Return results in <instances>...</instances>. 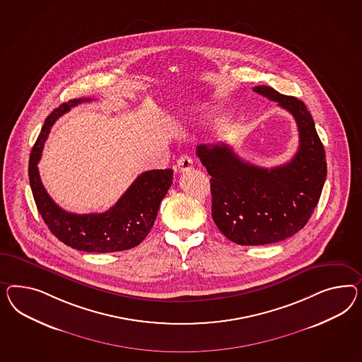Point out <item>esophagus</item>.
<instances>
[{
  "label": "esophagus",
  "mask_w": 362,
  "mask_h": 362,
  "mask_svg": "<svg viewBox=\"0 0 362 362\" xmlns=\"http://www.w3.org/2000/svg\"><path fill=\"white\" fill-rule=\"evenodd\" d=\"M192 165H194V162H192V159H191L189 156H180L179 159L176 160V166H177V170L180 173L189 171L192 168Z\"/></svg>",
  "instance_id": "obj_1"
}]
</instances>
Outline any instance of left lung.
Segmentation results:
<instances>
[{
	"mask_svg": "<svg viewBox=\"0 0 362 362\" xmlns=\"http://www.w3.org/2000/svg\"><path fill=\"white\" fill-rule=\"evenodd\" d=\"M255 92L293 115L299 148L293 159L273 168L243 160L224 142L199 145L197 156L211 177L212 218L220 232L238 245L284 241L308 223L327 176L325 151L303 101L267 86Z\"/></svg>",
	"mask_w": 362,
	"mask_h": 362,
	"instance_id": "8db88e82",
	"label": "left lung"
}]
</instances>
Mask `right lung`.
I'll list each match as a JSON object with an SVG mask.
<instances>
[{
    "instance_id": "obj_1",
    "label": "right lung",
    "mask_w": 362,
    "mask_h": 362,
    "mask_svg": "<svg viewBox=\"0 0 362 362\" xmlns=\"http://www.w3.org/2000/svg\"><path fill=\"white\" fill-rule=\"evenodd\" d=\"M90 98H74L54 109L40 130L31 150L29 179L38 212L51 233L63 244L88 253H113L141 244L156 221L159 204L173 185V170H150L142 173L119 197L117 203L103 214H71L49 197L42 185L38 162L43 145L55 121L72 107Z\"/></svg>"
}]
</instances>
